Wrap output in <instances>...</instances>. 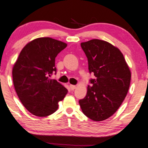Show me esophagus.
Returning a JSON list of instances; mask_svg holds the SVG:
<instances>
[{
	"label": "esophagus",
	"instance_id": "1",
	"mask_svg": "<svg viewBox=\"0 0 148 148\" xmlns=\"http://www.w3.org/2000/svg\"><path fill=\"white\" fill-rule=\"evenodd\" d=\"M76 86H75V85H72V84H70V89H71V90H74L75 88H76Z\"/></svg>",
	"mask_w": 148,
	"mask_h": 148
}]
</instances>
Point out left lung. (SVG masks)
Here are the masks:
<instances>
[{
	"mask_svg": "<svg viewBox=\"0 0 148 148\" xmlns=\"http://www.w3.org/2000/svg\"><path fill=\"white\" fill-rule=\"evenodd\" d=\"M88 58L89 72L94 74L92 86L79 101L83 113L95 121L111 116L124 101L132 74L119 49L107 41L95 39L81 43Z\"/></svg>",
	"mask_w": 148,
	"mask_h": 148,
	"instance_id": "8db88e82",
	"label": "left lung"
}]
</instances>
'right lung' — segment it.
<instances>
[{"instance_id": "obj_1", "label": "right lung", "mask_w": 148, "mask_h": 148, "mask_svg": "<svg viewBox=\"0 0 148 148\" xmlns=\"http://www.w3.org/2000/svg\"><path fill=\"white\" fill-rule=\"evenodd\" d=\"M67 44L50 37L33 39L25 46L12 68L14 89L27 110L37 116H47L58 109L68 90L50 79L56 72L55 58Z\"/></svg>"}]
</instances>
